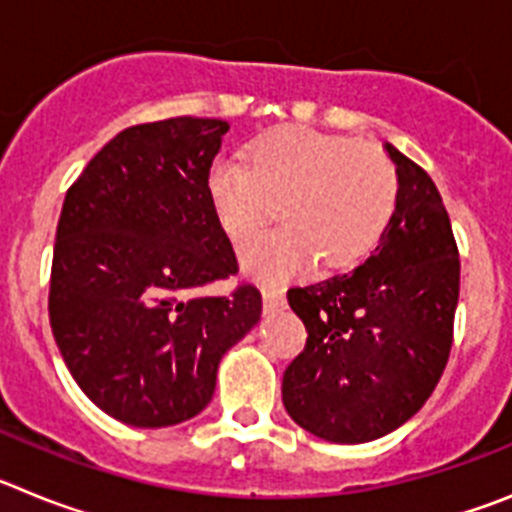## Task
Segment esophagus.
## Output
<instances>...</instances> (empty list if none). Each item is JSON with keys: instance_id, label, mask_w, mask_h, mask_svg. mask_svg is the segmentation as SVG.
Here are the masks:
<instances>
[{"instance_id": "34e87169", "label": "esophagus", "mask_w": 512, "mask_h": 512, "mask_svg": "<svg viewBox=\"0 0 512 512\" xmlns=\"http://www.w3.org/2000/svg\"><path fill=\"white\" fill-rule=\"evenodd\" d=\"M261 297H264V312H279L284 305H287V297H284V289H277V287H266L264 292H261Z\"/></svg>"}]
</instances>
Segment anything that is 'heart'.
I'll return each instance as SVG.
<instances>
[{
  "mask_svg": "<svg viewBox=\"0 0 512 512\" xmlns=\"http://www.w3.org/2000/svg\"><path fill=\"white\" fill-rule=\"evenodd\" d=\"M217 223L243 241L274 212L282 228L241 248L248 277L282 284L315 261L348 269L382 241L397 205V174L379 148L312 128H279L256 140L251 161L217 156L205 176Z\"/></svg>",
  "mask_w": 512,
  "mask_h": 512,
  "instance_id": "heart-1",
  "label": "heart"
}]
</instances>
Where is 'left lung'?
Returning <instances> with one entry per match:
<instances>
[{"mask_svg": "<svg viewBox=\"0 0 512 512\" xmlns=\"http://www.w3.org/2000/svg\"><path fill=\"white\" fill-rule=\"evenodd\" d=\"M397 205L374 253L351 274L289 289L307 328L287 366L289 418L330 443H366L408 423L449 361L459 302V251L436 184L384 143Z\"/></svg>", "mask_w": 512, "mask_h": 512, "instance_id": "left-lung-1", "label": "left lung"}]
</instances>
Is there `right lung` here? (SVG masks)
<instances>
[{
    "label": "right lung",
    "mask_w": 512,
    "mask_h": 512,
    "mask_svg": "<svg viewBox=\"0 0 512 512\" xmlns=\"http://www.w3.org/2000/svg\"><path fill=\"white\" fill-rule=\"evenodd\" d=\"M228 130L207 117L122 130L63 200L53 338L81 392L120 423L166 428L202 413L225 351L261 320L251 284L184 300L238 271L205 189Z\"/></svg>",
    "instance_id": "1"
}]
</instances>
